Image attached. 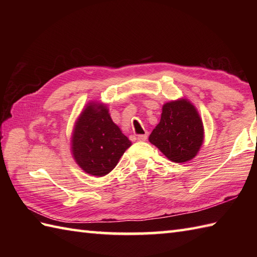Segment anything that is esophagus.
Listing matches in <instances>:
<instances>
[{"mask_svg": "<svg viewBox=\"0 0 257 257\" xmlns=\"http://www.w3.org/2000/svg\"><path fill=\"white\" fill-rule=\"evenodd\" d=\"M137 139H138L139 141H146L147 139H148V134H145V135H139L138 137H137Z\"/></svg>", "mask_w": 257, "mask_h": 257, "instance_id": "34e87169", "label": "esophagus"}]
</instances>
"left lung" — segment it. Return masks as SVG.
<instances>
[{
    "label": "left lung",
    "mask_w": 257,
    "mask_h": 257,
    "mask_svg": "<svg viewBox=\"0 0 257 257\" xmlns=\"http://www.w3.org/2000/svg\"><path fill=\"white\" fill-rule=\"evenodd\" d=\"M203 140V122L198 109L187 98L166 102L160 122L149 136L150 143L176 163L192 160Z\"/></svg>",
    "instance_id": "8db88e82"
}]
</instances>
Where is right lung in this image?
<instances>
[{
    "label": "right lung",
    "mask_w": 257,
    "mask_h": 257,
    "mask_svg": "<svg viewBox=\"0 0 257 257\" xmlns=\"http://www.w3.org/2000/svg\"><path fill=\"white\" fill-rule=\"evenodd\" d=\"M130 141L112 121L106 103L89 101L75 121L70 150L84 172L103 177L117 166Z\"/></svg>",
    "instance_id": "1"
}]
</instances>
